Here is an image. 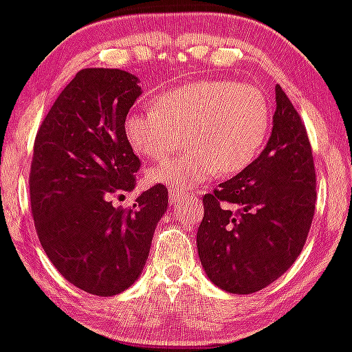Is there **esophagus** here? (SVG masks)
Returning a JSON list of instances; mask_svg holds the SVG:
<instances>
[{"label": "esophagus", "instance_id": "1", "mask_svg": "<svg viewBox=\"0 0 352 352\" xmlns=\"http://www.w3.org/2000/svg\"><path fill=\"white\" fill-rule=\"evenodd\" d=\"M168 199H170V204H179V201L193 199V193H185L177 188H170L168 190Z\"/></svg>", "mask_w": 352, "mask_h": 352}]
</instances>
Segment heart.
I'll return each instance as SVG.
<instances>
[{
    "mask_svg": "<svg viewBox=\"0 0 352 352\" xmlns=\"http://www.w3.org/2000/svg\"><path fill=\"white\" fill-rule=\"evenodd\" d=\"M272 107L261 89L233 80H197L165 92L155 107L132 111L124 131L135 153L164 159L185 137L187 151L155 165L153 184L190 188L215 177L235 175L263 147Z\"/></svg>",
    "mask_w": 352,
    "mask_h": 352,
    "instance_id": "heart-1",
    "label": "heart"
}]
</instances>
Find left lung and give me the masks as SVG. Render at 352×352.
<instances>
[{
  "label": "left lung",
  "mask_w": 352,
  "mask_h": 352,
  "mask_svg": "<svg viewBox=\"0 0 352 352\" xmlns=\"http://www.w3.org/2000/svg\"><path fill=\"white\" fill-rule=\"evenodd\" d=\"M273 131L245 170L204 197L197 250L213 285L260 292L300 256L316 204V172L305 124L280 86ZM237 205L232 212L228 205Z\"/></svg>",
  "instance_id": "8db88e82"
}]
</instances>
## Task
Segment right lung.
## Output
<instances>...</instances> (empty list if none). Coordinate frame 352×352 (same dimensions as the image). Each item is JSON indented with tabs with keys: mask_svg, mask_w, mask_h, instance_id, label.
<instances>
[{
	"mask_svg": "<svg viewBox=\"0 0 352 352\" xmlns=\"http://www.w3.org/2000/svg\"><path fill=\"white\" fill-rule=\"evenodd\" d=\"M140 94L139 79L127 71H79L34 140L30 195L36 233L56 270L98 296L134 285L167 212L162 184L140 193L132 208L111 201L114 193L135 188L140 160L124 122Z\"/></svg>",
	"mask_w": 352,
	"mask_h": 352,
	"instance_id": "1",
	"label": "right lung"
}]
</instances>
